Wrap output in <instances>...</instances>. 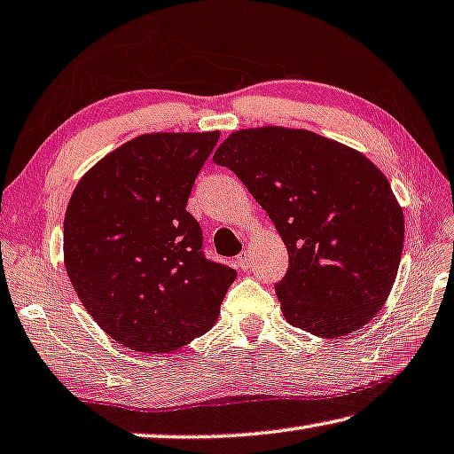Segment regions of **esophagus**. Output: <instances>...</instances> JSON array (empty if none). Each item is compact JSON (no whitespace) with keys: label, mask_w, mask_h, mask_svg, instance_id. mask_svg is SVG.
<instances>
[{"label":"esophagus","mask_w":454,"mask_h":454,"mask_svg":"<svg viewBox=\"0 0 454 454\" xmlns=\"http://www.w3.org/2000/svg\"><path fill=\"white\" fill-rule=\"evenodd\" d=\"M235 263H237V268H239V270H247V268L251 266V255H249V251H241V254L237 255Z\"/></svg>","instance_id":"34e87169"}]
</instances>
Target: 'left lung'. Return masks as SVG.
I'll use <instances>...</instances> for the list:
<instances>
[{"label":"left lung","instance_id":"8db88e82","mask_svg":"<svg viewBox=\"0 0 454 454\" xmlns=\"http://www.w3.org/2000/svg\"><path fill=\"white\" fill-rule=\"evenodd\" d=\"M213 160L247 186L288 249L276 294L290 325L337 339L378 315L400 268L403 213L372 160L280 125L233 131Z\"/></svg>","mask_w":454,"mask_h":454}]
</instances>
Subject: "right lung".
<instances>
[{"instance_id": "right-lung-1", "label": "right lung", "mask_w": 454, "mask_h": 454, "mask_svg": "<svg viewBox=\"0 0 454 454\" xmlns=\"http://www.w3.org/2000/svg\"><path fill=\"white\" fill-rule=\"evenodd\" d=\"M219 131L144 134L79 180L65 215V268L76 296L131 351L170 353L217 323L237 271L207 260L186 211Z\"/></svg>"}]
</instances>
